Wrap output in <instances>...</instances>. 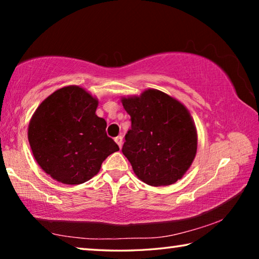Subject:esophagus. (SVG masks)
<instances>
[{
    "label": "esophagus",
    "mask_w": 259,
    "mask_h": 259,
    "mask_svg": "<svg viewBox=\"0 0 259 259\" xmlns=\"http://www.w3.org/2000/svg\"><path fill=\"white\" fill-rule=\"evenodd\" d=\"M114 140H115V143L121 148L122 147V144H123V137H122V136H117V137L114 138Z\"/></svg>",
    "instance_id": "esophagus-1"
}]
</instances>
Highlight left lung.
<instances>
[{
  "instance_id": "left-lung-1",
  "label": "left lung",
  "mask_w": 259,
  "mask_h": 259,
  "mask_svg": "<svg viewBox=\"0 0 259 259\" xmlns=\"http://www.w3.org/2000/svg\"><path fill=\"white\" fill-rule=\"evenodd\" d=\"M131 117L122 153L140 181L151 186L171 185L190 168L198 134L187 108L160 90L121 99Z\"/></svg>"
}]
</instances>
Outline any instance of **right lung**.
Segmentation results:
<instances>
[{
	"label": "right lung",
	"instance_id": "obj_1",
	"mask_svg": "<svg viewBox=\"0 0 259 259\" xmlns=\"http://www.w3.org/2000/svg\"><path fill=\"white\" fill-rule=\"evenodd\" d=\"M97 106V98L83 88L68 85L51 94L33 114L30 148L38 165L57 182L85 183L120 150L106 135V121L96 115Z\"/></svg>",
	"mask_w": 259,
	"mask_h": 259
}]
</instances>
